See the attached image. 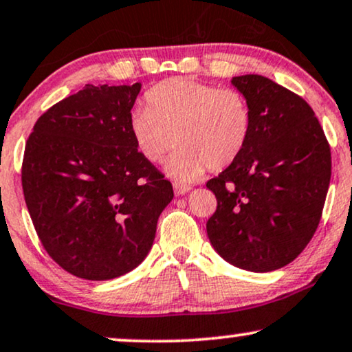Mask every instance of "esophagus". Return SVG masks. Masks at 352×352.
<instances>
[{
  "instance_id": "esophagus-1",
  "label": "esophagus",
  "mask_w": 352,
  "mask_h": 352,
  "mask_svg": "<svg viewBox=\"0 0 352 352\" xmlns=\"http://www.w3.org/2000/svg\"><path fill=\"white\" fill-rule=\"evenodd\" d=\"M190 190H191V186H188V185L179 184V182H175V184H173V191H175L177 196H182V195L188 193Z\"/></svg>"
}]
</instances>
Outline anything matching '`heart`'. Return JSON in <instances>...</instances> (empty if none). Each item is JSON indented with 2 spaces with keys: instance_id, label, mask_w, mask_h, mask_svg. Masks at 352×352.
Listing matches in <instances>:
<instances>
[{
  "instance_id": "1",
  "label": "heart",
  "mask_w": 352,
  "mask_h": 352,
  "mask_svg": "<svg viewBox=\"0 0 352 352\" xmlns=\"http://www.w3.org/2000/svg\"><path fill=\"white\" fill-rule=\"evenodd\" d=\"M144 100L148 107L129 117L135 148L146 162L159 164L177 142L166 167L175 180L191 182L206 168L232 166L251 137V107L233 88L173 77L149 88Z\"/></svg>"
}]
</instances>
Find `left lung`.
I'll return each instance as SVG.
<instances>
[{"mask_svg":"<svg viewBox=\"0 0 352 352\" xmlns=\"http://www.w3.org/2000/svg\"><path fill=\"white\" fill-rule=\"evenodd\" d=\"M246 98L252 130L232 166L206 186L217 209L206 223L214 250L232 265L272 272L312 240L331 177V153L312 107L262 75L232 78Z\"/></svg>","mask_w":352,"mask_h":352,"instance_id":"8db88e82","label":"left lung"}]
</instances>
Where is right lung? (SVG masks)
Listing matches in <instances>:
<instances>
[{
	"instance_id": "add662e5",
	"label": "right lung",
	"mask_w": 352,
	"mask_h": 352,
	"mask_svg": "<svg viewBox=\"0 0 352 352\" xmlns=\"http://www.w3.org/2000/svg\"><path fill=\"white\" fill-rule=\"evenodd\" d=\"M140 90L85 85L41 114L25 143L22 190L36 235L78 278H117L142 264L173 198L130 135Z\"/></svg>"
}]
</instances>
